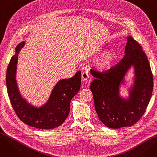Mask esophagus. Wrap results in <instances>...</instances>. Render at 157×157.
I'll return each mask as SVG.
<instances>
[{"instance_id":"34e87169","label":"esophagus","mask_w":157,"mask_h":157,"mask_svg":"<svg viewBox=\"0 0 157 157\" xmlns=\"http://www.w3.org/2000/svg\"><path fill=\"white\" fill-rule=\"evenodd\" d=\"M89 74L88 72H83L81 74V79L83 81H86L88 79Z\"/></svg>"}]
</instances>
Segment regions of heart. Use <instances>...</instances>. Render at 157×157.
<instances>
[{
    "label": "heart",
    "instance_id": "heart-1",
    "mask_svg": "<svg viewBox=\"0 0 157 157\" xmlns=\"http://www.w3.org/2000/svg\"><path fill=\"white\" fill-rule=\"evenodd\" d=\"M115 60V55L112 51L104 53L97 61L96 65L98 70L105 71L109 69Z\"/></svg>",
    "mask_w": 157,
    "mask_h": 157
}]
</instances>
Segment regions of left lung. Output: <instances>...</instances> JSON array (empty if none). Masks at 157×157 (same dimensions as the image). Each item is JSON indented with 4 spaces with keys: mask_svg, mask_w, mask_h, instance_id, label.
<instances>
[{
    "mask_svg": "<svg viewBox=\"0 0 157 157\" xmlns=\"http://www.w3.org/2000/svg\"><path fill=\"white\" fill-rule=\"evenodd\" d=\"M127 40L125 55L117 65L104 73L90 72L96 78L90 85L95 111L103 124L111 128L134 125L144 114L152 95L153 79L147 58L132 37L128 36ZM132 67L133 83L129 95L123 98L119 86L125 84L124 78Z\"/></svg>",
    "mask_w": 157,
    "mask_h": 157,
    "instance_id": "left-lung-1",
    "label": "left lung"
}]
</instances>
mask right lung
<instances>
[{"label": "right lung", "instance_id": "1", "mask_svg": "<svg viewBox=\"0 0 157 157\" xmlns=\"http://www.w3.org/2000/svg\"><path fill=\"white\" fill-rule=\"evenodd\" d=\"M25 44V41H22L16 47L7 69L6 86L11 105L18 118L27 125L40 129L59 127L69 114L71 99L80 89L81 72L79 71L72 78L58 81L44 104L33 105L21 96L16 82L18 54Z\"/></svg>", "mask_w": 157, "mask_h": 157}]
</instances>
